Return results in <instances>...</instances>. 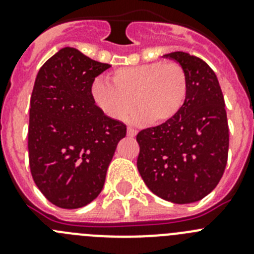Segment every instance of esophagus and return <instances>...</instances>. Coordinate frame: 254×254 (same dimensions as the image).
Masks as SVG:
<instances>
[{"instance_id":"1","label":"esophagus","mask_w":254,"mask_h":254,"mask_svg":"<svg viewBox=\"0 0 254 254\" xmlns=\"http://www.w3.org/2000/svg\"><path fill=\"white\" fill-rule=\"evenodd\" d=\"M136 134H137V131H136V129L132 128V127H128V128H127V136H128V137H134Z\"/></svg>"}]
</instances>
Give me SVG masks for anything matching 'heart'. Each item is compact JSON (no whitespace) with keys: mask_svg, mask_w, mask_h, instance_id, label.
Listing matches in <instances>:
<instances>
[{"mask_svg":"<svg viewBox=\"0 0 254 254\" xmlns=\"http://www.w3.org/2000/svg\"><path fill=\"white\" fill-rule=\"evenodd\" d=\"M112 82L96 78L91 94L96 105L114 120L123 118L136 104L138 108L129 114V121L160 125L179 113L187 95L185 69L173 62L121 67L113 72Z\"/></svg>","mask_w":254,"mask_h":254,"instance_id":"b5f03b06","label":"heart"}]
</instances>
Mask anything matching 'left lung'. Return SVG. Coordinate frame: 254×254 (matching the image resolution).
Here are the masks:
<instances>
[{"label":"left lung","instance_id":"left-lung-1","mask_svg":"<svg viewBox=\"0 0 254 254\" xmlns=\"http://www.w3.org/2000/svg\"><path fill=\"white\" fill-rule=\"evenodd\" d=\"M164 58L185 69L187 95L176 117L137 134V169L152 193L169 202H197L220 182L228 161L223 91L211 67L186 52Z\"/></svg>","mask_w":254,"mask_h":254}]
</instances>
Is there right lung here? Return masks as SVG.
I'll return each mask as SVG.
<instances>
[{"label":"right lung","mask_w":254,"mask_h":254,"mask_svg":"<svg viewBox=\"0 0 254 254\" xmlns=\"http://www.w3.org/2000/svg\"><path fill=\"white\" fill-rule=\"evenodd\" d=\"M111 64L64 47L38 72L30 98L31 176L49 202L84 207L99 196L126 126L104 114L91 94Z\"/></svg>","instance_id":"obj_1"}]
</instances>
